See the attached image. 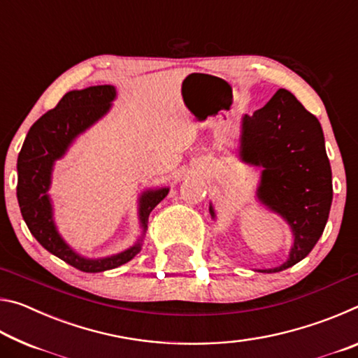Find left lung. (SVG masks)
Segmentation results:
<instances>
[{
    "label": "left lung",
    "mask_w": 358,
    "mask_h": 358,
    "mask_svg": "<svg viewBox=\"0 0 358 358\" xmlns=\"http://www.w3.org/2000/svg\"><path fill=\"white\" fill-rule=\"evenodd\" d=\"M241 159L262 166L259 201L276 211L292 229L294 246L281 271L311 252L322 235L333 199L331 169L319 120L287 90L245 115L241 124ZM211 216H215L210 207Z\"/></svg>",
    "instance_id": "8db88e82"
}]
</instances>
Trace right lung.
<instances>
[{
    "instance_id": "right-lung-1",
    "label": "right lung",
    "mask_w": 358,
    "mask_h": 358,
    "mask_svg": "<svg viewBox=\"0 0 358 358\" xmlns=\"http://www.w3.org/2000/svg\"><path fill=\"white\" fill-rule=\"evenodd\" d=\"M113 98L115 88L112 85H98L80 92L66 93L55 108L42 115L29 128L17 161V199L29 232L48 252L87 273L112 270L129 262L141 251V241L128 251L112 257L96 260L80 257L58 235L52 220V205L47 191L50 186L53 162L66 153L71 142L80 132L90 128L110 108ZM167 187L143 192L138 208L143 230L147 229L151 210L167 196Z\"/></svg>"
}]
</instances>
